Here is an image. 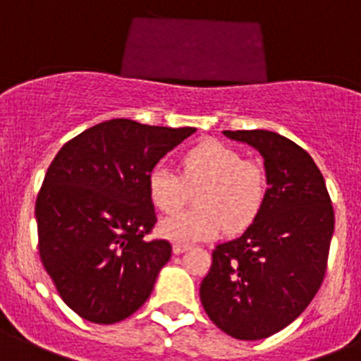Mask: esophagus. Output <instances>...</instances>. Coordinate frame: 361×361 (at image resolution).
Here are the masks:
<instances>
[{
  "label": "esophagus",
  "instance_id": "34e87169",
  "mask_svg": "<svg viewBox=\"0 0 361 361\" xmlns=\"http://www.w3.org/2000/svg\"><path fill=\"white\" fill-rule=\"evenodd\" d=\"M188 249H190V245H188V244H181V242H176V244H173L174 255H181V252L188 251Z\"/></svg>",
  "mask_w": 361,
  "mask_h": 361
}]
</instances>
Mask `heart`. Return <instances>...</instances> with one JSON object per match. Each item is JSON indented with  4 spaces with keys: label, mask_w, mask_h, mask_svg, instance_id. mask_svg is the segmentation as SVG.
Segmentation results:
<instances>
[{
    "label": "heart",
    "mask_w": 361,
    "mask_h": 361,
    "mask_svg": "<svg viewBox=\"0 0 361 361\" xmlns=\"http://www.w3.org/2000/svg\"><path fill=\"white\" fill-rule=\"evenodd\" d=\"M194 196L196 210L160 222V233L174 242L215 238L224 226L231 233L245 230L262 212L267 197V176L258 161L245 160L233 147L203 140L181 157V176L164 164L147 174V192L154 207L174 214Z\"/></svg>",
    "instance_id": "1"
}]
</instances>
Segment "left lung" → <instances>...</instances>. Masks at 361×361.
<instances>
[{
	"label": "left lung",
	"mask_w": 361,
	"mask_h": 361,
	"mask_svg": "<svg viewBox=\"0 0 361 361\" xmlns=\"http://www.w3.org/2000/svg\"><path fill=\"white\" fill-rule=\"evenodd\" d=\"M222 133L260 151L269 188L244 235L212 252L201 302L226 335L267 338L295 321L321 288L335 212L321 171L301 146L267 130Z\"/></svg>",
	"instance_id": "obj_1"
}]
</instances>
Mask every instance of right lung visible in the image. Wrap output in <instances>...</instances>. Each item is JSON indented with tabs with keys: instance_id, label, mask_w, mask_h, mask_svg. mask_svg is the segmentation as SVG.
Here are the masks:
<instances>
[{
	"instance_id": "right-lung-1",
	"label": "right lung",
	"mask_w": 361,
	"mask_h": 361,
	"mask_svg": "<svg viewBox=\"0 0 361 361\" xmlns=\"http://www.w3.org/2000/svg\"><path fill=\"white\" fill-rule=\"evenodd\" d=\"M196 128L110 119L63 144L35 203L39 255L60 298L94 324L137 312L171 258L157 224L147 174Z\"/></svg>"
}]
</instances>
